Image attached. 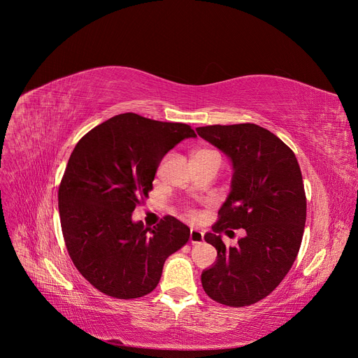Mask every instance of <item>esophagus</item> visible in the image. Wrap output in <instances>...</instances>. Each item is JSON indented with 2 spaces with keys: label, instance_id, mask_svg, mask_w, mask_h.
Masks as SVG:
<instances>
[{
  "label": "esophagus",
  "instance_id": "obj_1",
  "mask_svg": "<svg viewBox=\"0 0 358 358\" xmlns=\"http://www.w3.org/2000/svg\"><path fill=\"white\" fill-rule=\"evenodd\" d=\"M203 239H204L203 232H200L197 229H192L190 231V242L193 243V245H196V243H201Z\"/></svg>",
  "mask_w": 358,
  "mask_h": 358
}]
</instances>
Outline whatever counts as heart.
Masks as SVG:
<instances>
[{
  "label": "heart",
  "instance_id": "heart-1",
  "mask_svg": "<svg viewBox=\"0 0 358 358\" xmlns=\"http://www.w3.org/2000/svg\"><path fill=\"white\" fill-rule=\"evenodd\" d=\"M208 158H213V159H219L220 161V155L217 152H215V150H212V149H199V150H196L194 155H193V159H208ZM190 216L196 217V213L190 212Z\"/></svg>",
  "mask_w": 358,
  "mask_h": 358
}]
</instances>
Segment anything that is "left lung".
<instances>
[{"instance_id": "left-lung-1", "label": "left lung", "mask_w": 358, "mask_h": 358, "mask_svg": "<svg viewBox=\"0 0 358 358\" xmlns=\"http://www.w3.org/2000/svg\"><path fill=\"white\" fill-rule=\"evenodd\" d=\"M204 141L232 161L231 193L213 232L204 235L217 251L201 273L203 289L215 302L250 306L268 296L286 277L302 243L306 194L293 150L270 130L254 123L197 127ZM246 232L228 249L220 233Z\"/></svg>"}]
</instances>
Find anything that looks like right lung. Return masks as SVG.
<instances>
[{
  "instance_id": "obj_1",
  "label": "right lung",
  "mask_w": 358,
  "mask_h": 358,
  "mask_svg": "<svg viewBox=\"0 0 358 358\" xmlns=\"http://www.w3.org/2000/svg\"><path fill=\"white\" fill-rule=\"evenodd\" d=\"M194 136L189 124L123 113L73 148L58 192L61 227L73 266L101 293L116 299L150 293L165 259L189 241V227L173 216L145 228L131 213L152 190L168 150Z\"/></svg>"
}]
</instances>
